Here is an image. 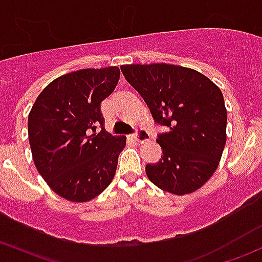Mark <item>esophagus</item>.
I'll return each instance as SVG.
<instances>
[{
	"label": "esophagus",
	"mask_w": 262,
	"mask_h": 262,
	"mask_svg": "<svg viewBox=\"0 0 262 262\" xmlns=\"http://www.w3.org/2000/svg\"><path fill=\"white\" fill-rule=\"evenodd\" d=\"M132 138H133L136 142H139V143H142V142L148 141V139L150 138V136H149V133H148L147 130H138L137 133H134L133 136H132Z\"/></svg>",
	"instance_id": "1"
}]
</instances>
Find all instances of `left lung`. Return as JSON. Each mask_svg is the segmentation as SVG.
Masks as SVG:
<instances>
[{"label":"left lung","instance_id":"8db88e82","mask_svg":"<svg viewBox=\"0 0 262 262\" xmlns=\"http://www.w3.org/2000/svg\"><path fill=\"white\" fill-rule=\"evenodd\" d=\"M120 70L155 123L170 129L157 136L163 156L146 166L148 179L175 195L202 187L218 167L226 146L227 110L219 87L181 66L126 64Z\"/></svg>","mask_w":262,"mask_h":262}]
</instances>
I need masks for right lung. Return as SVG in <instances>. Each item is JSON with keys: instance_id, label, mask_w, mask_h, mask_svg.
Returning <instances> with one entry per match:
<instances>
[{"instance_id": "1", "label": "right lung", "mask_w": 262, "mask_h": 262, "mask_svg": "<svg viewBox=\"0 0 262 262\" xmlns=\"http://www.w3.org/2000/svg\"><path fill=\"white\" fill-rule=\"evenodd\" d=\"M119 77L118 67L67 73L50 82L31 107L28 132L34 163L50 189L71 202L94 199L115 175L126 138L105 130L101 102Z\"/></svg>"}]
</instances>
